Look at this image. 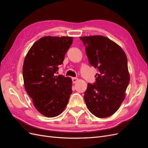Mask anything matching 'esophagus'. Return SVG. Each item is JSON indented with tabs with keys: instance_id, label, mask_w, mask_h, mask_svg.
<instances>
[{
	"instance_id": "34e87169",
	"label": "esophagus",
	"mask_w": 148,
	"mask_h": 148,
	"mask_svg": "<svg viewBox=\"0 0 148 148\" xmlns=\"http://www.w3.org/2000/svg\"><path fill=\"white\" fill-rule=\"evenodd\" d=\"M72 81H73V83L75 84L78 81V79L77 78H72Z\"/></svg>"
}]
</instances>
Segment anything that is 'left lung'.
Instances as JSON below:
<instances>
[{"instance_id":"left-lung-1","label":"left lung","mask_w":148,"mask_h":148,"mask_svg":"<svg viewBox=\"0 0 148 148\" xmlns=\"http://www.w3.org/2000/svg\"><path fill=\"white\" fill-rule=\"evenodd\" d=\"M92 66L97 68L95 84H88L84 99L89 110L99 118L113 115L124 101L130 82L127 58L117 43L103 36L80 37Z\"/></svg>"}]
</instances>
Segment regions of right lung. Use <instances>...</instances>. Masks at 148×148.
Returning a JSON list of instances; mask_svg holds the SVG:
<instances>
[{"mask_svg":"<svg viewBox=\"0 0 148 148\" xmlns=\"http://www.w3.org/2000/svg\"><path fill=\"white\" fill-rule=\"evenodd\" d=\"M73 42L69 36L40 38L31 46L23 65L24 86L35 108L47 117L62 113L72 92V80L56 76Z\"/></svg>","mask_w":148,"mask_h":148,"instance_id":"right-lung-1","label":"right lung"}]
</instances>
